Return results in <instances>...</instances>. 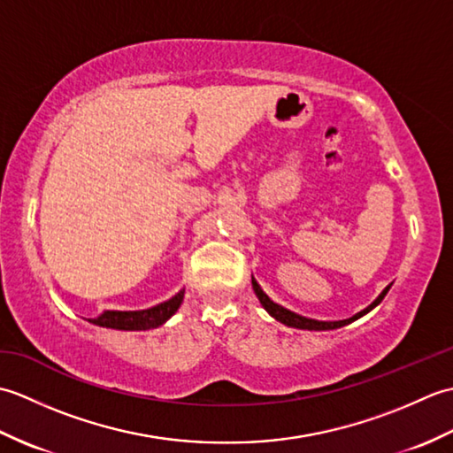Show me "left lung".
Here are the masks:
<instances>
[{"label":"left lung","instance_id":"obj_1","mask_svg":"<svg viewBox=\"0 0 453 453\" xmlns=\"http://www.w3.org/2000/svg\"><path fill=\"white\" fill-rule=\"evenodd\" d=\"M251 282H253V290H255V294H257V297H258V302H261V305L268 311V315L274 317L276 321H280V323H284V325H288V326H294V329H305V331H333V329H341V326L349 325V323H352V321H356V319H360L362 315L372 311L375 305L381 303V300H383V297H386V294L389 292V288H391V284L383 288L381 294H380L378 297H375V300H373L368 307H364L362 311H358L356 315L349 317V319H341V321H317V319H310V317H303V315H300V313H294V311H290V310H286V307H282L280 303L273 302L271 297H268V296L263 292V288L258 286V282L255 280V278H251Z\"/></svg>","mask_w":453,"mask_h":453}]
</instances>
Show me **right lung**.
<instances>
[{"label":"right lung","mask_w":453,"mask_h":453,"mask_svg":"<svg viewBox=\"0 0 453 453\" xmlns=\"http://www.w3.org/2000/svg\"><path fill=\"white\" fill-rule=\"evenodd\" d=\"M182 297H185V290H179L175 296L169 297L167 302L148 307V310H138V311L107 310L99 317H93V319H88V321L97 326H107V329H117V331L156 329V326H161L177 313V310L182 303Z\"/></svg>","instance_id":"obj_1"}]
</instances>
